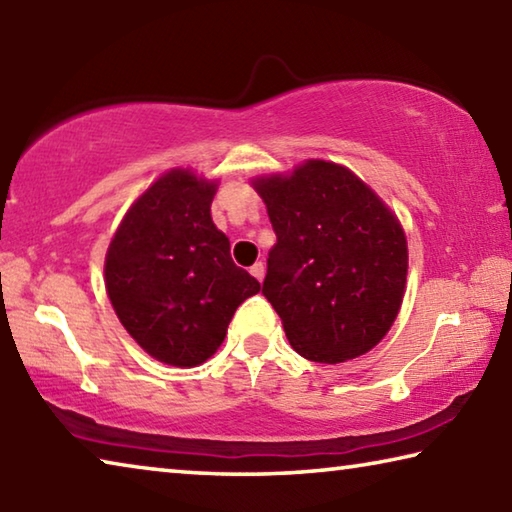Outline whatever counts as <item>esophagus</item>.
I'll list each match as a JSON object with an SVG mask.
<instances>
[{"mask_svg":"<svg viewBox=\"0 0 512 512\" xmlns=\"http://www.w3.org/2000/svg\"><path fill=\"white\" fill-rule=\"evenodd\" d=\"M264 273H266V268H264L262 262H255L253 266H250V275H253L255 280L262 282V280H264Z\"/></svg>","mask_w":512,"mask_h":512,"instance_id":"34e87169","label":"esophagus"}]
</instances>
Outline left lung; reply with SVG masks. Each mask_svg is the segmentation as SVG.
Segmentation results:
<instances>
[{"label":"left lung","instance_id":"1","mask_svg":"<svg viewBox=\"0 0 512 512\" xmlns=\"http://www.w3.org/2000/svg\"><path fill=\"white\" fill-rule=\"evenodd\" d=\"M255 189L277 237L262 293L291 348L318 363L375 348L402 307L409 268L395 214L350 169L325 160Z\"/></svg>","mask_w":512,"mask_h":512}]
</instances>
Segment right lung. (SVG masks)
Here are the masks:
<instances>
[{"mask_svg":"<svg viewBox=\"0 0 512 512\" xmlns=\"http://www.w3.org/2000/svg\"><path fill=\"white\" fill-rule=\"evenodd\" d=\"M214 192V183L185 169L164 173L128 210L106 255V289L121 325L169 366L210 359L237 307L259 291L212 223Z\"/></svg>","mask_w":512,"mask_h":512,"instance_id":"1","label":"right lung"}]
</instances>
